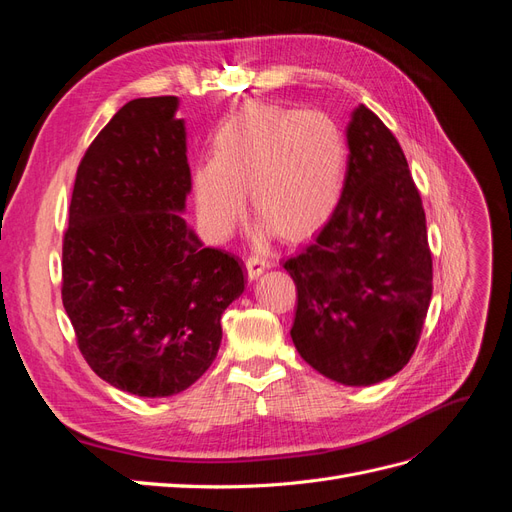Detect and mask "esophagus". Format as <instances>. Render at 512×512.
Here are the masks:
<instances>
[{
    "mask_svg": "<svg viewBox=\"0 0 512 512\" xmlns=\"http://www.w3.org/2000/svg\"><path fill=\"white\" fill-rule=\"evenodd\" d=\"M269 267H271V262L262 256L252 254L245 258V269H247V277H250V280H256V277H260Z\"/></svg>",
    "mask_w": 512,
    "mask_h": 512,
    "instance_id": "34e87169",
    "label": "esophagus"
}]
</instances>
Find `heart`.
Returning <instances> with one entry per match:
<instances>
[{"instance_id": "1", "label": "heart", "mask_w": 512, "mask_h": 512, "mask_svg": "<svg viewBox=\"0 0 512 512\" xmlns=\"http://www.w3.org/2000/svg\"><path fill=\"white\" fill-rule=\"evenodd\" d=\"M211 151L194 170V203L213 235L243 218L247 192L265 230L290 239L312 235L342 203L346 138L320 111L250 102L215 130Z\"/></svg>"}]
</instances>
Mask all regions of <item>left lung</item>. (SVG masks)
Returning <instances> with one entry per match:
<instances>
[{"label":"left lung","mask_w":512,"mask_h":512,"mask_svg":"<svg viewBox=\"0 0 512 512\" xmlns=\"http://www.w3.org/2000/svg\"><path fill=\"white\" fill-rule=\"evenodd\" d=\"M346 136L342 203L318 237L284 262L299 294L290 335L322 376L369 386L412 359L433 262L423 200L393 132L359 104Z\"/></svg>","instance_id":"obj_1"}]
</instances>
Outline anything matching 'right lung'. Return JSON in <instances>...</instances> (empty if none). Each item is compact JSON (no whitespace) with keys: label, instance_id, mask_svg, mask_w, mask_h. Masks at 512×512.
I'll return each mask as SVG.
<instances>
[{"label":"right lung","instance_id":"right-lung-1","mask_svg":"<svg viewBox=\"0 0 512 512\" xmlns=\"http://www.w3.org/2000/svg\"><path fill=\"white\" fill-rule=\"evenodd\" d=\"M175 96L121 106L76 170L61 301L87 365L115 389L168 397L218 356L241 262L179 215L192 188Z\"/></svg>","mask_w":512,"mask_h":512}]
</instances>
